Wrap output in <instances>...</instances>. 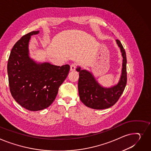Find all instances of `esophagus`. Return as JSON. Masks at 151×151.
<instances>
[{
  "instance_id": "esophagus-1",
  "label": "esophagus",
  "mask_w": 151,
  "mask_h": 151,
  "mask_svg": "<svg viewBox=\"0 0 151 151\" xmlns=\"http://www.w3.org/2000/svg\"><path fill=\"white\" fill-rule=\"evenodd\" d=\"M76 66H77L76 64H75V63L72 64L71 65H70V70H72H72H75L76 68Z\"/></svg>"
}]
</instances>
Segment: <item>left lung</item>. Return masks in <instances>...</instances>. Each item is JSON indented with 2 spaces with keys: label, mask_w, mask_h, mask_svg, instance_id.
I'll use <instances>...</instances> for the list:
<instances>
[{
  "label": "left lung",
  "mask_w": 151,
  "mask_h": 151,
  "mask_svg": "<svg viewBox=\"0 0 151 151\" xmlns=\"http://www.w3.org/2000/svg\"><path fill=\"white\" fill-rule=\"evenodd\" d=\"M116 41L121 50L123 60L122 76L116 86L104 88L99 86L92 75L81 67H77L79 72L78 92L81 101L87 107L94 109H104L113 106L123 93L127 83L126 55L125 50L119 40Z\"/></svg>",
  "instance_id": "obj_1"
}]
</instances>
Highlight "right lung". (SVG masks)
<instances>
[{
    "label": "right lung",
    "mask_w": 151,
    "mask_h": 151,
    "mask_svg": "<svg viewBox=\"0 0 151 151\" xmlns=\"http://www.w3.org/2000/svg\"><path fill=\"white\" fill-rule=\"evenodd\" d=\"M33 31L23 36L10 53L7 72L10 92L15 101L31 111L47 108L52 104L59 87L67 78L70 65L36 64L28 56V42Z\"/></svg>",
    "instance_id": "1"
}]
</instances>
